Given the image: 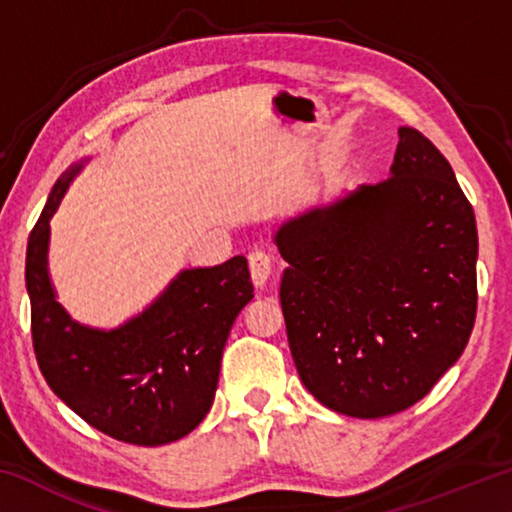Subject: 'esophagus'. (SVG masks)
I'll return each instance as SVG.
<instances>
[{
  "label": "esophagus",
  "instance_id": "obj_1",
  "mask_svg": "<svg viewBox=\"0 0 512 512\" xmlns=\"http://www.w3.org/2000/svg\"><path fill=\"white\" fill-rule=\"evenodd\" d=\"M248 266H250V277H253V284L257 289H262L268 282V277L273 273V259L266 250H253L248 255Z\"/></svg>",
  "mask_w": 512,
  "mask_h": 512
}]
</instances>
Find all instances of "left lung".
<instances>
[{"label": "left lung", "mask_w": 512, "mask_h": 512, "mask_svg": "<svg viewBox=\"0 0 512 512\" xmlns=\"http://www.w3.org/2000/svg\"><path fill=\"white\" fill-rule=\"evenodd\" d=\"M298 375L352 418L409 409L461 357L476 318L479 237L445 155L402 126L391 178L275 232Z\"/></svg>", "instance_id": "1"}]
</instances>
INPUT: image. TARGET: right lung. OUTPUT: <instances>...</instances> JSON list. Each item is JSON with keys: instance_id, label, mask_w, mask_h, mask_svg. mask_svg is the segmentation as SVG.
<instances>
[{"instance_id": "1", "label": "right lung", "mask_w": 512, "mask_h": 512, "mask_svg": "<svg viewBox=\"0 0 512 512\" xmlns=\"http://www.w3.org/2000/svg\"><path fill=\"white\" fill-rule=\"evenodd\" d=\"M83 162L49 194L27 246L31 336L47 384L90 427L121 443L158 447L187 436L210 411L232 323L250 300L246 257L187 268L142 314L115 329L72 320L47 268L49 221Z\"/></svg>"}]
</instances>
